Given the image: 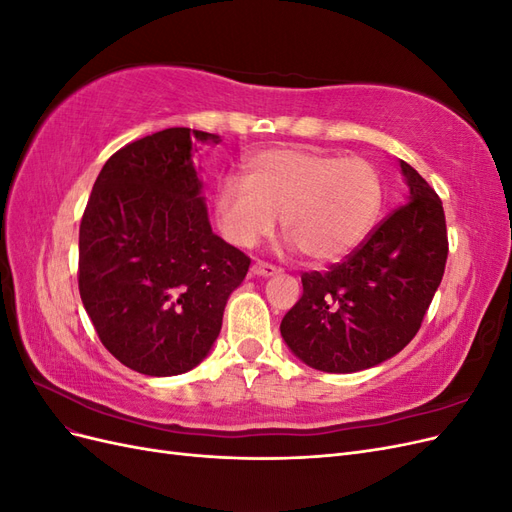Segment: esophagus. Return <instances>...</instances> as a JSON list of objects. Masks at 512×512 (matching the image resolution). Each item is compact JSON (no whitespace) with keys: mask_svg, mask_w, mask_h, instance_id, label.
Segmentation results:
<instances>
[{"mask_svg":"<svg viewBox=\"0 0 512 512\" xmlns=\"http://www.w3.org/2000/svg\"><path fill=\"white\" fill-rule=\"evenodd\" d=\"M250 271H252V275H258V277H269V275H275L280 269H277L275 265H269V262L258 260V262H254Z\"/></svg>","mask_w":512,"mask_h":512,"instance_id":"obj_1","label":"esophagus"}]
</instances>
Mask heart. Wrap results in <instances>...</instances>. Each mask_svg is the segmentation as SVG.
I'll return each mask as SVG.
<instances>
[{"instance_id": "1", "label": "heart", "mask_w": 512, "mask_h": 512, "mask_svg": "<svg viewBox=\"0 0 512 512\" xmlns=\"http://www.w3.org/2000/svg\"><path fill=\"white\" fill-rule=\"evenodd\" d=\"M384 185L363 158L312 149H265L245 164V181L226 179L215 192V218L237 247L269 237L277 215L292 247L314 265H333L376 226Z\"/></svg>"}]
</instances>
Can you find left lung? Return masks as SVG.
I'll use <instances>...</instances> for the list:
<instances>
[{
    "instance_id": "obj_1",
    "label": "left lung",
    "mask_w": 512,
    "mask_h": 512,
    "mask_svg": "<svg viewBox=\"0 0 512 512\" xmlns=\"http://www.w3.org/2000/svg\"><path fill=\"white\" fill-rule=\"evenodd\" d=\"M408 203L329 271L303 273V294L280 331L294 356L329 374L391 359L421 329L448 256L440 196L401 160Z\"/></svg>"
}]
</instances>
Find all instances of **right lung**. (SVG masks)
Wrapping results in <instances>:
<instances>
[{"label":"right lung","mask_w":512,"mask_h":512,"mask_svg":"<svg viewBox=\"0 0 512 512\" xmlns=\"http://www.w3.org/2000/svg\"><path fill=\"white\" fill-rule=\"evenodd\" d=\"M220 136L168 128L106 160L79 230V290L104 348L145 376L209 354L250 256L211 230L192 162Z\"/></svg>","instance_id":"obj_1"}]
</instances>
